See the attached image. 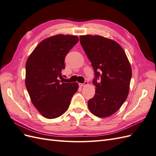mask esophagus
<instances>
[{
  "label": "esophagus",
  "instance_id": "obj_1",
  "mask_svg": "<svg viewBox=\"0 0 156 156\" xmlns=\"http://www.w3.org/2000/svg\"><path fill=\"white\" fill-rule=\"evenodd\" d=\"M88 83L87 81H84V83H79V86L81 87H84V86L87 85Z\"/></svg>",
  "mask_w": 156,
  "mask_h": 156
}]
</instances>
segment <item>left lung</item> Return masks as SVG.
Returning <instances> with one entry per match:
<instances>
[{
	"mask_svg": "<svg viewBox=\"0 0 156 156\" xmlns=\"http://www.w3.org/2000/svg\"><path fill=\"white\" fill-rule=\"evenodd\" d=\"M80 43L94 71L96 94L88 101V108L97 116L108 117L119 109L128 95L132 75L129 60L122 47L106 37L81 36Z\"/></svg>",
	"mask_w": 156,
	"mask_h": 156,
	"instance_id": "8db88e82",
	"label": "left lung"
}]
</instances>
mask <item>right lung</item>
Listing matches in <instances>:
<instances>
[{"instance_id": "right-lung-1", "label": "right lung", "mask_w": 156, "mask_h": 156, "mask_svg": "<svg viewBox=\"0 0 156 156\" xmlns=\"http://www.w3.org/2000/svg\"><path fill=\"white\" fill-rule=\"evenodd\" d=\"M76 36L59 34L37 45L26 63V87L33 105L49 119L60 116L67 111L77 83H62V71L69 50L76 44Z\"/></svg>"}]
</instances>
